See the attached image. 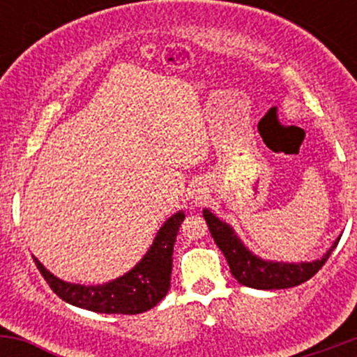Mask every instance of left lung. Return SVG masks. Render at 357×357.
Masks as SVG:
<instances>
[{"instance_id":"8db88e82","label":"left lung","mask_w":357,"mask_h":357,"mask_svg":"<svg viewBox=\"0 0 357 357\" xmlns=\"http://www.w3.org/2000/svg\"><path fill=\"white\" fill-rule=\"evenodd\" d=\"M204 218L207 221L208 231L212 238L225 254L229 264V271L238 280L242 285L259 290H280L297 287L307 282L323 268L328 257L332 255L333 248L337 247L338 240L330 247V250L323 255L319 261L301 262V264H287V262H268L255 257L248 248L240 242L231 228L226 222L219 221L211 211L205 208Z\"/></svg>"}]
</instances>
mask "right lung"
Returning a JSON list of instances; mask_svg holds the SVG:
<instances>
[{
  "instance_id": "1",
  "label": "right lung",
  "mask_w": 357,
  "mask_h": 357,
  "mask_svg": "<svg viewBox=\"0 0 357 357\" xmlns=\"http://www.w3.org/2000/svg\"><path fill=\"white\" fill-rule=\"evenodd\" d=\"M183 219V212L169 218L158 229L145 257L131 271L105 285L66 283L53 276L36 257L34 262L50 289L68 304L103 314H139L155 307L171 287L172 252Z\"/></svg>"
}]
</instances>
